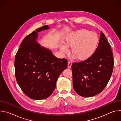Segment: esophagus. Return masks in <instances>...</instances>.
Segmentation results:
<instances>
[{
	"label": "esophagus",
	"mask_w": 121,
	"mask_h": 121,
	"mask_svg": "<svg viewBox=\"0 0 121 121\" xmlns=\"http://www.w3.org/2000/svg\"><path fill=\"white\" fill-rule=\"evenodd\" d=\"M72 64V62L71 61H68V65H67V67L69 68H70L71 67V65Z\"/></svg>",
	"instance_id": "1"
}]
</instances>
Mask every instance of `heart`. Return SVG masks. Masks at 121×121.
<instances>
[{
	"label": "heart",
	"mask_w": 121,
	"mask_h": 121,
	"mask_svg": "<svg viewBox=\"0 0 121 121\" xmlns=\"http://www.w3.org/2000/svg\"><path fill=\"white\" fill-rule=\"evenodd\" d=\"M60 50L63 53L68 51V46H71V53L78 60L83 61L91 57L95 52L99 43L96 32L86 29H80L69 33L63 38Z\"/></svg>",
	"instance_id": "obj_1"
}]
</instances>
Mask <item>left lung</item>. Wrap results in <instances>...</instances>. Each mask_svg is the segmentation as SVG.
I'll return each mask as SVG.
<instances>
[{
	"label": "left lung",
	"instance_id": "8db88e82",
	"mask_svg": "<svg viewBox=\"0 0 121 121\" xmlns=\"http://www.w3.org/2000/svg\"><path fill=\"white\" fill-rule=\"evenodd\" d=\"M111 48L104 34L101 31L99 45L94 54L87 60L72 65L73 88L79 95L93 97L105 88L113 68Z\"/></svg>",
	"mask_w": 121,
	"mask_h": 121
}]
</instances>
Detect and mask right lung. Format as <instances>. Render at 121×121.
I'll list each match as a JSON object with an SVG mask.
<instances>
[{
  "instance_id": "right-lung-1",
  "label": "right lung",
  "mask_w": 121,
  "mask_h": 121,
  "mask_svg": "<svg viewBox=\"0 0 121 121\" xmlns=\"http://www.w3.org/2000/svg\"><path fill=\"white\" fill-rule=\"evenodd\" d=\"M49 29L44 25L29 34L15 56L17 82L23 92L34 99H44L52 94L59 76L67 66L66 59L57 58L36 42L38 32Z\"/></svg>"
}]
</instances>
